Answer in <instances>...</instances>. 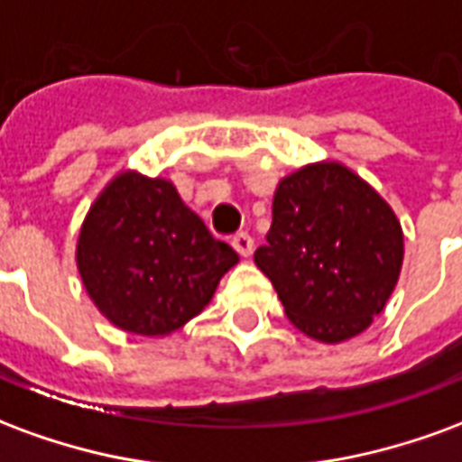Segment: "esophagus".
<instances>
[{
  "mask_svg": "<svg viewBox=\"0 0 462 462\" xmlns=\"http://www.w3.org/2000/svg\"><path fill=\"white\" fill-rule=\"evenodd\" d=\"M232 247L240 252L242 257H250L252 250H254V240H252L247 232H237V235L232 237Z\"/></svg>",
  "mask_w": 462,
  "mask_h": 462,
  "instance_id": "obj_1",
  "label": "esophagus"
}]
</instances>
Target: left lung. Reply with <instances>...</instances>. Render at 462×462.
<instances>
[{"label": "left lung", "instance_id": "8db88e82", "mask_svg": "<svg viewBox=\"0 0 462 462\" xmlns=\"http://www.w3.org/2000/svg\"><path fill=\"white\" fill-rule=\"evenodd\" d=\"M403 262V232L386 200L339 165L317 162L280 182L267 245L254 252L284 314L337 344L383 311Z\"/></svg>", "mask_w": 462, "mask_h": 462}]
</instances>
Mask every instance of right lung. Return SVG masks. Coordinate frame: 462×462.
I'll return each mask as SVG.
<instances>
[{
  "instance_id": "right-lung-1",
  "label": "right lung",
  "mask_w": 462,
  "mask_h": 462,
  "mask_svg": "<svg viewBox=\"0 0 462 462\" xmlns=\"http://www.w3.org/2000/svg\"><path fill=\"white\" fill-rule=\"evenodd\" d=\"M237 252L215 240L175 185L118 175L94 202L76 262L88 297L116 327L162 337L198 317Z\"/></svg>"
}]
</instances>
